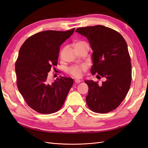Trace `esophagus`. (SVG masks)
I'll return each instance as SVG.
<instances>
[{"mask_svg":"<svg viewBox=\"0 0 148 148\" xmlns=\"http://www.w3.org/2000/svg\"><path fill=\"white\" fill-rule=\"evenodd\" d=\"M81 82H82L81 80H79V79H75V83H77V84Z\"/></svg>","mask_w":148,"mask_h":148,"instance_id":"34e87169","label":"esophagus"}]
</instances>
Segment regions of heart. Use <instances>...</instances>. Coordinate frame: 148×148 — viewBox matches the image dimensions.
I'll return each instance as SVG.
<instances>
[{"mask_svg": "<svg viewBox=\"0 0 148 148\" xmlns=\"http://www.w3.org/2000/svg\"><path fill=\"white\" fill-rule=\"evenodd\" d=\"M82 46H88V44L84 41H79L75 44V48ZM87 69L88 66L86 64H83L82 65H73L69 68L68 72L75 78H80L82 77L83 73L86 71Z\"/></svg>", "mask_w": 148, "mask_h": 148, "instance_id": "1", "label": "heart"}]
</instances>
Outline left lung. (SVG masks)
<instances>
[{"instance_id": "1", "label": "left lung", "mask_w": 148, "mask_h": 148, "mask_svg": "<svg viewBox=\"0 0 148 148\" xmlns=\"http://www.w3.org/2000/svg\"><path fill=\"white\" fill-rule=\"evenodd\" d=\"M75 31L87 38L93 51L92 75L105 78L101 85L92 80L85 81L89 88L86 104L95 112H109L121 104L130 87L132 65L127 44L117 31L102 25Z\"/></svg>"}]
</instances>
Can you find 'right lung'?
I'll return each instance as SVG.
<instances>
[{
	"instance_id": "right-lung-1",
	"label": "right lung",
	"mask_w": 148,
	"mask_h": 148,
	"mask_svg": "<svg viewBox=\"0 0 148 148\" xmlns=\"http://www.w3.org/2000/svg\"><path fill=\"white\" fill-rule=\"evenodd\" d=\"M74 31L38 33L26 39L20 49L15 63L17 87L28 106L37 112H56L72 86V78L60 77L49 83L47 75L57 65L61 44Z\"/></svg>"
}]
</instances>
